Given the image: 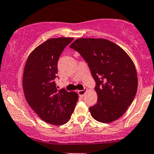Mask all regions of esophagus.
I'll list each match as a JSON object with an SVG mask.
<instances>
[{"label":"esophagus","instance_id":"34e87169","mask_svg":"<svg viewBox=\"0 0 154 154\" xmlns=\"http://www.w3.org/2000/svg\"><path fill=\"white\" fill-rule=\"evenodd\" d=\"M86 91H87V89H86V88H85L84 90H80V91H78V94H79V97H84L85 94H86Z\"/></svg>","mask_w":154,"mask_h":154}]
</instances>
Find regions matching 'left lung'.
Instances as JSON below:
<instances>
[{"label":"left lung","mask_w":154,"mask_h":154,"mask_svg":"<svg viewBox=\"0 0 154 154\" xmlns=\"http://www.w3.org/2000/svg\"><path fill=\"white\" fill-rule=\"evenodd\" d=\"M70 48L84 57L97 82L98 99L89 108L91 116L104 123L120 118L133 102L138 88V75L131 57L106 39L79 38Z\"/></svg>","instance_id":"8db88e82"}]
</instances>
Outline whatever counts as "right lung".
Listing matches in <instances>:
<instances>
[{
	"label": "right lung",
	"mask_w": 154,
	"mask_h": 154,
	"mask_svg": "<svg viewBox=\"0 0 154 154\" xmlns=\"http://www.w3.org/2000/svg\"><path fill=\"white\" fill-rule=\"evenodd\" d=\"M73 38H51L34 49L27 57L22 79L27 103L47 123L61 125L70 119L79 100L76 92L57 90L54 81L57 61Z\"/></svg>",
	"instance_id": "1"
}]
</instances>
